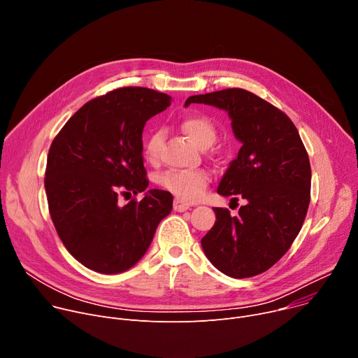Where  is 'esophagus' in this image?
<instances>
[{
    "instance_id": "34e87169",
    "label": "esophagus",
    "mask_w": 358,
    "mask_h": 358,
    "mask_svg": "<svg viewBox=\"0 0 358 358\" xmlns=\"http://www.w3.org/2000/svg\"><path fill=\"white\" fill-rule=\"evenodd\" d=\"M189 207H191V206H189L188 203L182 201L181 199H176V200H174V210H176V211H178V213L187 211Z\"/></svg>"
}]
</instances>
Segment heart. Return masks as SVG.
I'll use <instances>...</instances> for the list:
<instances>
[{
    "label": "heart",
    "mask_w": 358,
    "mask_h": 358,
    "mask_svg": "<svg viewBox=\"0 0 358 358\" xmlns=\"http://www.w3.org/2000/svg\"><path fill=\"white\" fill-rule=\"evenodd\" d=\"M182 131L196 143L200 148L210 147L217 137L215 127L203 117H187L181 121ZM164 129L157 128L151 131L143 144L144 155L148 161L154 162L159 157L161 145L164 143ZM210 181V176L204 170H173L166 171L158 177V182L174 196L185 201L199 200Z\"/></svg>",
    "instance_id": "obj_1"
}]
</instances>
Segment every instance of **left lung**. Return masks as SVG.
<instances>
[{"mask_svg": "<svg viewBox=\"0 0 358 358\" xmlns=\"http://www.w3.org/2000/svg\"><path fill=\"white\" fill-rule=\"evenodd\" d=\"M192 103L229 114L241 148L217 192L247 201L237 217L213 208L215 224L201 238L204 254L229 277L262 274L287 252L303 227L311 187L308 154L292 121L250 91L229 88L191 95L185 107Z\"/></svg>", "mask_w": 358, "mask_h": 358, "instance_id": "1", "label": "left lung"}]
</instances>
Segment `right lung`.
I'll use <instances>...</instances> for the list:
<instances>
[{
    "mask_svg": "<svg viewBox=\"0 0 358 358\" xmlns=\"http://www.w3.org/2000/svg\"><path fill=\"white\" fill-rule=\"evenodd\" d=\"M170 101L144 87L114 90L84 104L50 147V214L62 244L90 270L118 274L136 266L173 210L169 191L147 188L143 161L144 125ZM131 192L145 199L120 206L119 196Z\"/></svg>",
    "mask_w": 358,
    "mask_h": 358,
    "instance_id": "obj_1",
    "label": "right lung"
}]
</instances>
